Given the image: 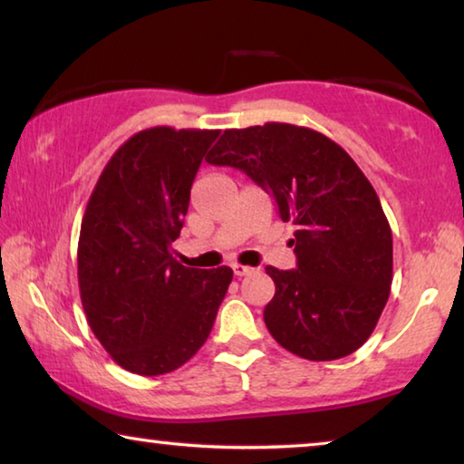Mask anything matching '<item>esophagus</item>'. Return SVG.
<instances>
[{"instance_id":"34e87169","label":"esophagus","mask_w":464,"mask_h":464,"mask_svg":"<svg viewBox=\"0 0 464 464\" xmlns=\"http://www.w3.org/2000/svg\"><path fill=\"white\" fill-rule=\"evenodd\" d=\"M231 268L235 276H247V274L254 272V268H249V266H243V264H233Z\"/></svg>"}]
</instances>
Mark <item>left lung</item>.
Masks as SVG:
<instances>
[{
    "instance_id": "left-lung-1",
    "label": "left lung",
    "mask_w": 464,
    "mask_h": 464,
    "mask_svg": "<svg viewBox=\"0 0 464 464\" xmlns=\"http://www.w3.org/2000/svg\"><path fill=\"white\" fill-rule=\"evenodd\" d=\"M207 161L246 171L296 227V270L266 268L276 285L264 309L274 340L315 362L356 352L392 280L391 227L356 161L329 137L286 122L225 130Z\"/></svg>"
}]
</instances>
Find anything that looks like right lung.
<instances>
[{"mask_svg":"<svg viewBox=\"0 0 464 464\" xmlns=\"http://www.w3.org/2000/svg\"><path fill=\"white\" fill-rule=\"evenodd\" d=\"M221 130L153 127L110 157L90 196L77 280L93 335L124 371H176L202 348L233 280L229 266L171 256L207 149Z\"/></svg>","mask_w":464,"mask_h":464,"instance_id":"add662e5","label":"right lung"}]
</instances>
